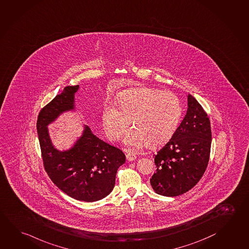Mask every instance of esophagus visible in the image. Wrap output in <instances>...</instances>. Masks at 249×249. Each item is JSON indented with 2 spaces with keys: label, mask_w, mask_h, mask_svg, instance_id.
<instances>
[{
  "label": "esophagus",
  "mask_w": 249,
  "mask_h": 249,
  "mask_svg": "<svg viewBox=\"0 0 249 249\" xmlns=\"http://www.w3.org/2000/svg\"><path fill=\"white\" fill-rule=\"evenodd\" d=\"M136 155L134 154H132V153H127L126 154V159L129 160V161H133V160H135Z\"/></svg>",
  "instance_id": "34e87169"
}]
</instances>
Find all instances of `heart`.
Returning <instances> with one entry per match:
<instances>
[{
	"label": "heart",
	"mask_w": 249,
	"mask_h": 249,
	"mask_svg": "<svg viewBox=\"0 0 249 249\" xmlns=\"http://www.w3.org/2000/svg\"><path fill=\"white\" fill-rule=\"evenodd\" d=\"M118 107L104 105V132L108 140L118 141L131 120L134 127L127 131L123 143L134 149L147 143L153 146L165 143L172 137L181 118V104L177 95L148 88L123 93L118 97Z\"/></svg>",
	"instance_id": "1"
}]
</instances>
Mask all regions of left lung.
<instances>
[{"mask_svg":"<svg viewBox=\"0 0 249 249\" xmlns=\"http://www.w3.org/2000/svg\"><path fill=\"white\" fill-rule=\"evenodd\" d=\"M188 108L170 141L154 155L156 172L150 179L153 190L165 196H177L191 190L208 165L212 130L204 108L187 95Z\"/></svg>","mask_w":249,"mask_h":249,"instance_id":"8db88e82","label":"left lung"}]
</instances>
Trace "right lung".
<instances>
[{
    "label": "right lung",
    "mask_w": 249,
    "mask_h": 249,
    "mask_svg": "<svg viewBox=\"0 0 249 249\" xmlns=\"http://www.w3.org/2000/svg\"><path fill=\"white\" fill-rule=\"evenodd\" d=\"M80 85L68 86L41 109L36 130L45 171L55 185L72 198L95 202L108 196L115 186L118 167L125 162L122 151L93 134L87 124L67 149L56 148L48 126L60 116L77 112L75 94Z\"/></svg>",
    "instance_id": "obj_1"
}]
</instances>
